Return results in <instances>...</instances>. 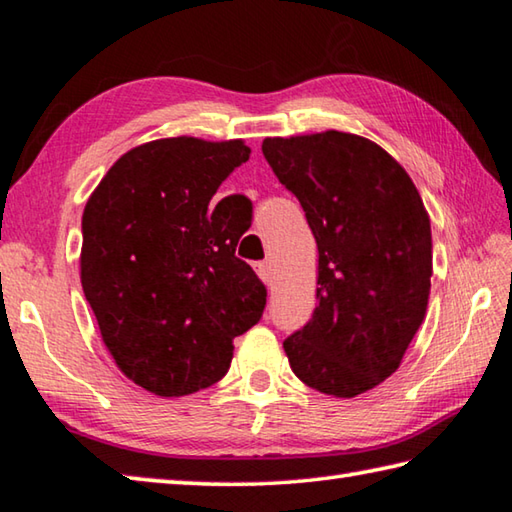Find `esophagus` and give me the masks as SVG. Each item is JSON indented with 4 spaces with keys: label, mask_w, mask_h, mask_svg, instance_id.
<instances>
[{
    "label": "esophagus",
    "mask_w": 512,
    "mask_h": 512,
    "mask_svg": "<svg viewBox=\"0 0 512 512\" xmlns=\"http://www.w3.org/2000/svg\"><path fill=\"white\" fill-rule=\"evenodd\" d=\"M255 271H257V275L262 277V280H264L266 284H271V277H273V264L268 262V259H264V262H257V264H255Z\"/></svg>",
    "instance_id": "obj_1"
}]
</instances>
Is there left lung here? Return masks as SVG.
<instances>
[{"instance_id":"left-lung-1","label":"left lung","mask_w":512,"mask_h":512,"mask_svg":"<svg viewBox=\"0 0 512 512\" xmlns=\"http://www.w3.org/2000/svg\"><path fill=\"white\" fill-rule=\"evenodd\" d=\"M262 153L318 244V307L284 339L291 370L320 393H366L400 368L424 320L429 214L409 173L366 137H266Z\"/></svg>"}]
</instances>
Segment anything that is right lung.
I'll return each mask as SVG.
<instances>
[{
	"mask_svg": "<svg viewBox=\"0 0 512 512\" xmlns=\"http://www.w3.org/2000/svg\"><path fill=\"white\" fill-rule=\"evenodd\" d=\"M248 158L241 140L135 146L83 210L81 284L101 339L128 379L160 397L216 384L235 336L264 314V284L235 255L248 221L230 201L248 198L228 196L210 210Z\"/></svg>",
	"mask_w": 512,
	"mask_h": 512,
	"instance_id": "right-lung-1",
	"label": "right lung"
}]
</instances>
